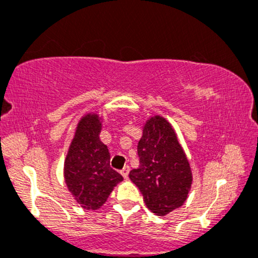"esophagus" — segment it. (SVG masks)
I'll return each mask as SVG.
<instances>
[{
	"label": "esophagus",
	"instance_id": "esophagus-1",
	"mask_svg": "<svg viewBox=\"0 0 258 258\" xmlns=\"http://www.w3.org/2000/svg\"><path fill=\"white\" fill-rule=\"evenodd\" d=\"M129 171H130V168H129L128 165H126V166H124L122 170H120V174H122V176H123L124 178H128Z\"/></svg>",
	"mask_w": 258,
	"mask_h": 258
}]
</instances>
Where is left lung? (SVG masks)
Here are the masks:
<instances>
[{
  "mask_svg": "<svg viewBox=\"0 0 258 258\" xmlns=\"http://www.w3.org/2000/svg\"><path fill=\"white\" fill-rule=\"evenodd\" d=\"M140 165L129 178L140 189L146 207L158 216L171 213L186 202L192 171L171 124L160 116L144 125L138 145Z\"/></svg>",
  "mask_w": 258,
  "mask_h": 258,
  "instance_id": "left-lung-1",
  "label": "left lung"
}]
</instances>
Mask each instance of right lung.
<instances>
[{"mask_svg":"<svg viewBox=\"0 0 258 258\" xmlns=\"http://www.w3.org/2000/svg\"><path fill=\"white\" fill-rule=\"evenodd\" d=\"M101 118L88 113L81 118L69 147L63 176L71 195L87 210H98L105 204L113 187L123 180L110 166V152L100 141Z\"/></svg>","mask_w":258,"mask_h":258,"instance_id":"obj_1","label":"right lung"}]
</instances>
